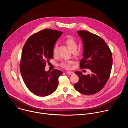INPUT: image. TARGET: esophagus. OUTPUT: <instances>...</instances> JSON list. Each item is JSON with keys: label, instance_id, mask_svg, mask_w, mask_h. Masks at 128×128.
<instances>
[{"label": "esophagus", "instance_id": "esophagus-1", "mask_svg": "<svg viewBox=\"0 0 128 128\" xmlns=\"http://www.w3.org/2000/svg\"><path fill=\"white\" fill-rule=\"evenodd\" d=\"M66 73L69 75H73L74 74V72H73L72 71H67Z\"/></svg>", "mask_w": 128, "mask_h": 128}]
</instances>
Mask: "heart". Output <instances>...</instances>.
<instances>
[{
  "mask_svg": "<svg viewBox=\"0 0 128 128\" xmlns=\"http://www.w3.org/2000/svg\"><path fill=\"white\" fill-rule=\"evenodd\" d=\"M68 48L71 50L72 52H75L78 49L77 42L71 36L69 37L65 41ZM58 44H56L54 46L52 49V54L54 56H56L58 54ZM74 61L71 60H67L62 62L60 63L59 66L65 69H70L72 67V64H74Z\"/></svg>",
  "mask_w": 128,
  "mask_h": 128,
  "instance_id": "heart-1",
  "label": "heart"
}]
</instances>
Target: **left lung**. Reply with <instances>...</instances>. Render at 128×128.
<instances>
[{
  "mask_svg": "<svg viewBox=\"0 0 128 128\" xmlns=\"http://www.w3.org/2000/svg\"><path fill=\"white\" fill-rule=\"evenodd\" d=\"M84 45L83 58L80 62L81 69H89L90 74L83 75L81 71L75 74L79 77L74 84L76 90L85 95L96 94L105 86L109 78L112 64V52L100 36L86 30L78 32Z\"/></svg>",
  "mask_w": 128,
  "mask_h": 128,
  "instance_id": "1",
  "label": "left lung"
}]
</instances>
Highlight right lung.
<instances>
[{
	"label": "right lung",
	"instance_id": "right-lung-1",
	"mask_svg": "<svg viewBox=\"0 0 128 128\" xmlns=\"http://www.w3.org/2000/svg\"><path fill=\"white\" fill-rule=\"evenodd\" d=\"M62 33L50 29L41 30L31 35L23 46L20 72L25 85L35 95L46 96L57 88L62 71H46L44 67L53 58V48Z\"/></svg>",
	"mask_w": 128,
	"mask_h": 128
}]
</instances>
